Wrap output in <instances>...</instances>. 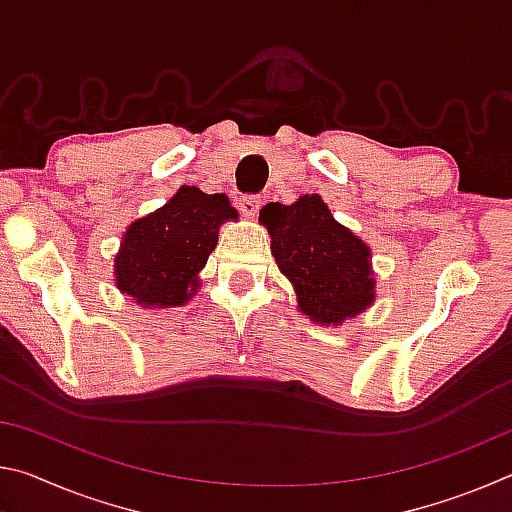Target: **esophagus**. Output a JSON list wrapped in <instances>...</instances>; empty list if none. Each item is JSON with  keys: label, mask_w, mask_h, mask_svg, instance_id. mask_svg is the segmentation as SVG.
<instances>
[{"label": "esophagus", "mask_w": 512, "mask_h": 512, "mask_svg": "<svg viewBox=\"0 0 512 512\" xmlns=\"http://www.w3.org/2000/svg\"><path fill=\"white\" fill-rule=\"evenodd\" d=\"M239 207H241V212L248 216V219H253V216L259 212V207H262V198H259V196H244L239 201Z\"/></svg>", "instance_id": "esophagus-1"}]
</instances>
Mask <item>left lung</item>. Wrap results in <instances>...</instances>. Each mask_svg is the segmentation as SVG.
<instances>
[{"label":"left lung","mask_w":512,"mask_h":512,"mask_svg":"<svg viewBox=\"0 0 512 512\" xmlns=\"http://www.w3.org/2000/svg\"><path fill=\"white\" fill-rule=\"evenodd\" d=\"M259 223L271 235V253L296 291L298 311L311 323L336 327L375 305L372 250L334 219L318 194L291 205L268 203Z\"/></svg>","instance_id":"8db88e82"}]
</instances>
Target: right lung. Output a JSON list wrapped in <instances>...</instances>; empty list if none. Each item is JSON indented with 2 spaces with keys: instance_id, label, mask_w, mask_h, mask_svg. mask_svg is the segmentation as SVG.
Returning <instances> with one entry per match:
<instances>
[{
  "instance_id": "add662e5",
  "label": "right lung",
  "mask_w": 512,
  "mask_h": 512,
  "mask_svg": "<svg viewBox=\"0 0 512 512\" xmlns=\"http://www.w3.org/2000/svg\"><path fill=\"white\" fill-rule=\"evenodd\" d=\"M237 219L225 194L183 185L121 235L112 268L115 287L142 309L185 305L201 289L198 275L219 244L221 225Z\"/></svg>"
}]
</instances>
